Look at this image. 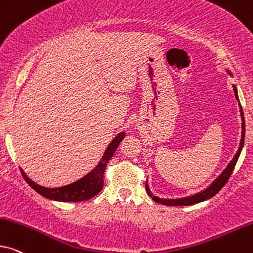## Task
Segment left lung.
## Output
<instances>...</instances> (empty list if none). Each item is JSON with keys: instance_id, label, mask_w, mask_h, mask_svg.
<instances>
[{"instance_id": "left-lung-1", "label": "left lung", "mask_w": 253, "mask_h": 253, "mask_svg": "<svg viewBox=\"0 0 253 253\" xmlns=\"http://www.w3.org/2000/svg\"><path fill=\"white\" fill-rule=\"evenodd\" d=\"M225 71L228 72L229 75H231V77H232L231 72L229 71L228 68H225ZM232 87H234V93H235L236 100H237L238 103H239L237 87H236V84H232ZM239 111H241V117H242V138H241V142H239V147H238L237 152H236V155L234 156V158H232L231 162L228 164V166L225 167L224 169H223V172L221 173V174H219L217 178H216L214 181L211 183V185L207 187V188L203 189V191L199 192V193H195V194H193V195L186 196V198H180V199H162V198H159V196H156L152 192H151L149 183H147V181H146L145 189H146V192H147V194H149V196H151V198L153 199V201L162 203V205H165V206H192V205H195V203L203 202V201H206V200H209L211 198H212L214 195L217 194L219 191H221L222 187L224 186L225 183H227L229 178H230L232 170H234L235 166H236V163H237L239 156H241L243 146H244L245 121H244V114H243V109H242L241 103H239Z\"/></svg>"}]
</instances>
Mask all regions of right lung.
<instances>
[{
	"label": "right lung",
	"mask_w": 253,
	"mask_h": 253,
	"mask_svg": "<svg viewBox=\"0 0 253 253\" xmlns=\"http://www.w3.org/2000/svg\"><path fill=\"white\" fill-rule=\"evenodd\" d=\"M124 137H126V132L124 131H121L120 133H117V136H115V138L107 146L102 158H101L97 165L90 172H88L86 175L77 180V181L70 183V185L55 187V188H47V187L41 186L35 181H32L26 175V173L23 170V169H21V172L23 176H24L25 181L29 183V186H31L38 194L44 196V198L60 202L86 201V200L91 199L93 196L102 191L104 169H106L107 164L109 163V160L114 156L117 146L120 145V143L122 142Z\"/></svg>",
	"instance_id": "add662e5"
}]
</instances>
